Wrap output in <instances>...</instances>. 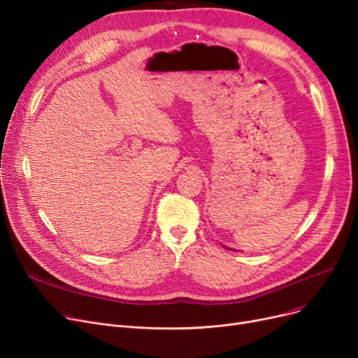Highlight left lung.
I'll return each mask as SVG.
<instances>
[{
	"mask_svg": "<svg viewBox=\"0 0 358 358\" xmlns=\"http://www.w3.org/2000/svg\"><path fill=\"white\" fill-rule=\"evenodd\" d=\"M227 250H228V248H227Z\"/></svg>",
	"mask_w": 358,
	"mask_h": 358,
	"instance_id": "1",
	"label": "left lung"
}]
</instances>
